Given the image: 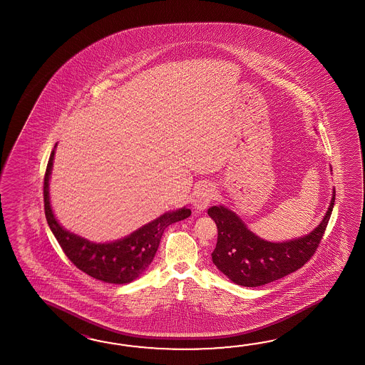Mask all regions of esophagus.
I'll return each instance as SVG.
<instances>
[{
    "label": "esophagus",
    "mask_w": 365,
    "mask_h": 365,
    "mask_svg": "<svg viewBox=\"0 0 365 365\" xmlns=\"http://www.w3.org/2000/svg\"><path fill=\"white\" fill-rule=\"evenodd\" d=\"M215 195H217L215 186L211 185V184H203L200 186L194 195V209L200 210V211L207 209V206L212 202V200H215Z\"/></svg>",
    "instance_id": "1"
}]
</instances>
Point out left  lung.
<instances>
[{"instance_id": "obj_1", "label": "left lung", "mask_w": 365, "mask_h": 365, "mask_svg": "<svg viewBox=\"0 0 365 365\" xmlns=\"http://www.w3.org/2000/svg\"><path fill=\"white\" fill-rule=\"evenodd\" d=\"M335 202V189L322 222L309 235L295 240L270 242L259 239L240 217L225 206H212L207 214L217 227L212 262L220 272L244 287H258L303 267L316 253Z\"/></svg>"}]
</instances>
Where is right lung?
<instances>
[{"label":"right lung","mask_w":365,"mask_h":365,"mask_svg":"<svg viewBox=\"0 0 365 365\" xmlns=\"http://www.w3.org/2000/svg\"><path fill=\"white\" fill-rule=\"evenodd\" d=\"M56 148V146H55ZM55 148L51 153L44 175V211L48 225L55 235L63 253L79 270L95 279L124 284L137 279L155 257L164 230L168 225L190 217V209L165 212L151 223L140 227L124 239L96 244L63 230L57 222L49 203V176L53 165Z\"/></svg>","instance_id":"1"}]
</instances>
